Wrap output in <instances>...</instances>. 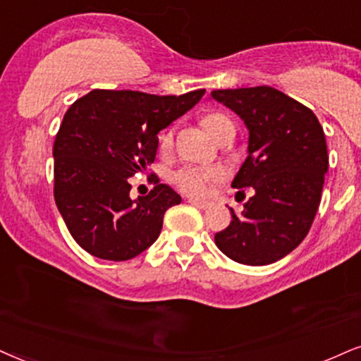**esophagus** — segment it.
I'll return each instance as SVG.
<instances>
[{
	"label": "esophagus",
	"mask_w": 361,
	"mask_h": 361,
	"mask_svg": "<svg viewBox=\"0 0 361 361\" xmlns=\"http://www.w3.org/2000/svg\"><path fill=\"white\" fill-rule=\"evenodd\" d=\"M188 203L193 204V207H196V208H200V209H207V208L209 207V203H207V202H200V200H193V198H190Z\"/></svg>",
	"instance_id": "esophagus-1"
}]
</instances>
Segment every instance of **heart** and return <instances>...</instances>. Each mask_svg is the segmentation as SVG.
<instances>
[{
    "mask_svg": "<svg viewBox=\"0 0 361 361\" xmlns=\"http://www.w3.org/2000/svg\"><path fill=\"white\" fill-rule=\"evenodd\" d=\"M202 125L204 130L208 131V135L213 140H216L220 133L228 125H233L230 121V118L223 115V113L212 111L207 113L202 118ZM171 145V135L166 133L161 136V148H170ZM218 175L213 170H204V168H196V166H183L180 170L173 173L171 181L175 183L178 190H181L183 193L190 196H204L212 188V185L216 183Z\"/></svg>",
    "mask_w": 361,
    "mask_h": 361,
    "instance_id": "heart-1",
    "label": "heart"
}]
</instances>
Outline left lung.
Wrapping results in <instances>:
<instances>
[{
    "label": "left lung",
    "instance_id": "8db88e82",
    "mask_svg": "<svg viewBox=\"0 0 361 361\" xmlns=\"http://www.w3.org/2000/svg\"><path fill=\"white\" fill-rule=\"evenodd\" d=\"M212 97L248 128V157L231 186L253 188L243 212L230 208L231 223L214 243L236 263H275L302 243L320 207L328 171L323 128L312 109L271 86L214 90Z\"/></svg>",
    "mask_w": 361,
    "mask_h": 361
}]
</instances>
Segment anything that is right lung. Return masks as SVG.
I'll list each match as a JSON object with an SVG mask.
<instances>
[{"label": "right lung", "mask_w": 361, "mask_h": 361, "mask_svg": "<svg viewBox=\"0 0 361 361\" xmlns=\"http://www.w3.org/2000/svg\"><path fill=\"white\" fill-rule=\"evenodd\" d=\"M204 90L158 97L93 90L68 108L54 138V202L85 252L125 262L152 246L168 208L181 196L157 176L154 188L130 198L128 178L154 161L158 133L202 99Z\"/></svg>", "instance_id": "obj_1"}]
</instances>
